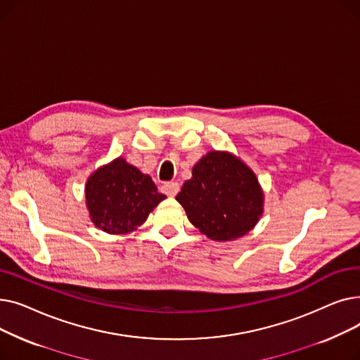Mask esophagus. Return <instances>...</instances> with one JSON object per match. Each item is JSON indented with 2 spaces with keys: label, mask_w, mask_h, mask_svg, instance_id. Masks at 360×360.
I'll return each instance as SVG.
<instances>
[{
  "label": "esophagus",
  "mask_w": 360,
  "mask_h": 360,
  "mask_svg": "<svg viewBox=\"0 0 360 360\" xmlns=\"http://www.w3.org/2000/svg\"><path fill=\"white\" fill-rule=\"evenodd\" d=\"M162 190L166 195L169 197H175L179 193V184L178 182H167L162 186Z\"/></svg>",
  "instance_id": "obj_1"
}]
</instances>
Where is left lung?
<instances>
[{
  "label": "left lung",
  "mask_w": 360,
  "mask_h": 360,
  "mask_svg": "<svg viewBox=\"0 0 360 360\" xmlns=\"http://www.w3.org/2000/svg\"><path fill=\"white\" fill-rule=\"evenodd\" d=\"M176 201L190 221L213 240L247 235L262 214L264 194L252 170L228 151H210L193 167Z\"/></svg>",
  "instance_id": "8db88e82"
}]
</instances>
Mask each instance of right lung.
<instances>
[{
  "label": "right lung",
  "mask_w": 360,
  "mask_h": 360,
  "mask_svg": "<svg viewBox=\"0 0 360 360\" xmlns=\"http://www.w3.org/2000/svg\"><path fill=\"white\" fill-rule=\"evenodd\" d=\"M165 198L148 175L122 158L99 167L86 182L90 219L110 235L136 231Z\"/></svg>",
  "instance_id": "right-lung-1"
}]
</instances>
